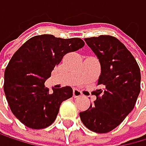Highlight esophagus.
<instances>
[{"instance_id":"1","label":"esophagus","mask_w":146,"mask_h":146,"mask_svg":"<svg viewBox=\"0 0 146 146\" xmlns=\"http://www.w3.org/2000/svg\"><path fill=\"white\" fill-rule=\"evenodd\" d=\"M81 96H82L81 91H79V90H77V89L73 90V97H74L75 99L81 97Z\"/></svg>"}]
</instances>
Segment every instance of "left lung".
<instances>
[{
    "label": "left lung",
    "mask_w": 146,
    "mask_h": 146,
    "mask_svg": "<svg viewBox=\"0 0 146 146\" xmlns=\"http://www.w3.org/2000/svg\"><path fill=\"white\" fill-rule=\"evenodd\" d=\"M100 63L96 100L79 116L88 129L106 133L115 129L133 111L141 90V73L135 58L111 35L85 38Z\"/></svg>",
    "instance_id": "8db88e82"
}]
</instances>
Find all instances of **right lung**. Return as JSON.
<instances>
[{
  "mask_svg": "<svg viewBox=\"0 0 146 146\" xmlns=\"http://www.w3.org/2000/svg\"><path fill=\"white\" fill-rule=\"evenodd\" d=\"M80 38H57L52 35H35L14 53L4 72V93L12 112L31 129H44L55 121L64 100L71 98L70 87L44 86L52 70L63 56L84 46Z\"/></svg>",
  "mask_w": 146,
  "mask_h": 146,
  "instance_id": "1",
  "label": "right lung"
}]
</instances>
